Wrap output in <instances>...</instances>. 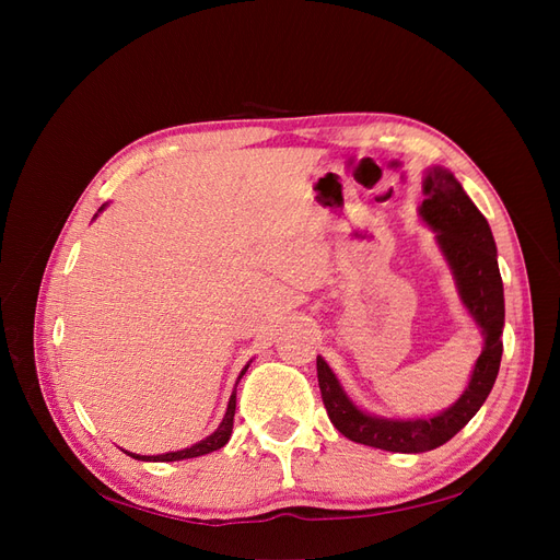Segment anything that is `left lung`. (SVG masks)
<instances>
[{
  "label": "left lung",
  "instance_id": "obj_1",
  "mask_svg": "<svg viewBox=\"0 0 560 560\" xmlns=\"http://www.w3.org/2000/svg\"><path fill=\"white\" fill-rule=\"evenodd\" d=\"M420 214L436 231L446 259L453 268L463 303L483 336V350L474 374L448 411L422 420H383L362 413L338 385L327 362L317 358V383L322 401L334 428L350 442L393 453H422L446 444L481 409L493 389L502 360L504 294L498 268V249L486 217L469 200L465 189L444 167L425 177V200Z\"/></svg>",
  "mask_w": 560,
  "mask_h": 560
}]
</instances>
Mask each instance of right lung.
<instances>
[{
	"mask_svg": "<svg viewBox=\"0 0 560 560\" xmlns=\"http://www.w3.org/2000/svg\"><path fill=\"white\" fill-rule=\"evenodd\" d=\"M100 210H103V208H100ZM247 366H249V364H247ZM247 366L241 371V378H243V374L247 371ZM241 378H238V381H241ZM233 416H235V393H233L231 399H229V409H226V416H224V420H222V425L217 428L214 434H210L208 439H202V442L194 444L191 448L175 451V453H163V455H132V453H128V455L138 457V460H149V463H173V460H186V457H198V455H206V453L219 451V448H222V446L229 442V439H231Z\"/></svg>",
	"mask_w": 560,
	"mask_h": 560,
	"instance_id": "right-lung-1",
	"label": "right lung"
}]
</instances>
